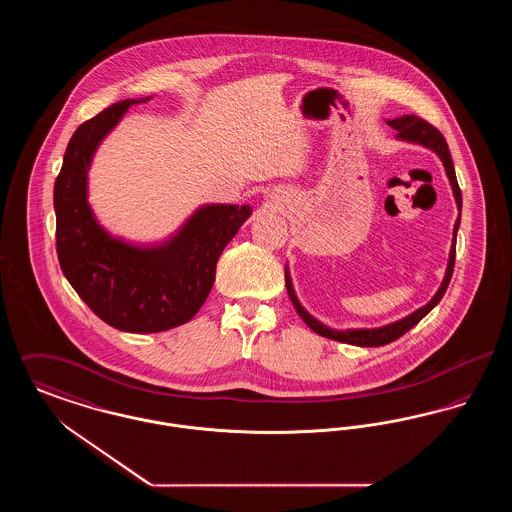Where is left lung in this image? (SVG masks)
<instances>
[{"label": "left lung", "instance_id": "left-lung-1", "mask_svg": "<svg viewBox=\"0 0 512 512\" xmlns=\"http://www.w3.org/2000/svg\"><path fill=\"white\" fill-rule=\"evenodd\" d=\"M391 128L397 130V138L399 140H407V142H414V144H422V146L430 147L434 149L445 167V172L449 176V182H451V188H453V194L457 199V207L461 211L463 207V195H461V188H459V182H457V176H455V167H453V161H451V153H449V147L445 138L441 136L436 126H432L430 122L420 119V117H414V115H405V117H399V119H393L388 121ZM459 224H461V215L455 222V228H453V244H451V253H449V265H447V272H445V278L439 286L438 293L432 297V301L424 307H420L418 311H414L413 315L409 317L401 318L397 322H391L388 326H382V328H372V330H347V332H336V330H330L326 328L324 324H320L317 318L311 317L303 307L301 303L297 301L295 292L292 288V280H290V274H288V268H286V290L288 295L292 299L293 307L297 311V315L305 320V324L317 332L318 336H324V338H330V340L341 341V343H351V345H359V347H380V345H386L391 341L401 338L403 334H407L413 326H416L422 318L426 317L439 301L443 297V293L447 292V286L451 282V276H453V268H455V253H457V230H459Z\"/></svg>", "mask_w": 512, "mask_h": 512}]
</instances>
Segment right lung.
I'll return each mask as SVG.
<instances>
[{
  "label": "right lung",
  "instance_id": "obj_1",
  "mask_svg": "<svg viewBox=\"0 0 512 512\" xmlns=\"http://www.w3.org/2000/svg\"><path fill=\"white\" fill-rule=\"evenodd\" d=\"M138 103L124 99L82 122L53 188L59 265L74 292L109 326L149 334L194 317L213 288L222 249L251 215L247 205L201 207L171 242L134 247L111 238L86 201V176L99 142Z\"/></svg>",
  "mask_w": 512,
  "mask_h": 512
}]
</instances>
